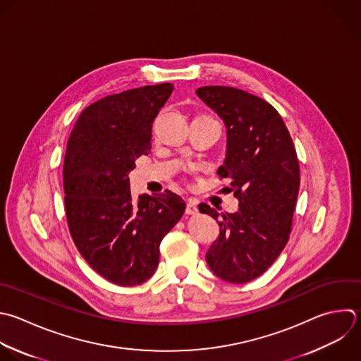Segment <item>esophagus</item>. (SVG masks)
<instances>
[{"instance_id":"obj_1","label":"esophagus","mask_w":361,"mask_h":361,"mask_svg":"<svg viewBox=\"0 0 361 361\" xmlns=\"http://www.w3.org/2000/svg\"><path fill=\"white\" fill-rule=\"evenodd\" d=\"M186 214H190V216H195V214H197V212H199V209H197V203H196V200H193V199H189L188 200V204H186Z\"/></svg>"}]
</instances>
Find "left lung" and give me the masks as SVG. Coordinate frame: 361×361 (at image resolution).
<instances>
[{
  "label": "left lung",
  "mask_w": 361,
  "mask_h": 361,
  "mask_svg": "<svg viewBox=\"0 0 361 361\" xmlns=\"http://www.w3.org/2000/svg\"><path fill=\"white\" fill-rule=\"evenodd\" d=\"M196 94L224 121L227 152L217 175L230 179L238 199L235 213L199 204L220 227L206 261L223 281L245 283L264 274L289 240L300 182L296 151L265 100L228 86L199 87Z\"/></svg>",
  "instance_id": "left-lung-1"
}]
</instances>
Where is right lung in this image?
Masks as SVG:
<instances>
[{"label": "right lung", "instance_id": "right-lung-1", "mask_svg": "<svg viewBox=\"0 0 361 361\" xmlns=\"http://www.w3.org/2000/svg\"><path fill=\"white\" fill-rule=\"evenodd\" d=\"M172 83L107 96L79 116L63 164L71 235L87 264L120 286L149 279L159 244L185 213L176 193L131 196L128 172L151 149L152 123L172 94Z\"/></svg>", "mask_w": 361, "mask_h": 361}]
</instances>
